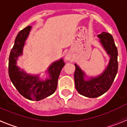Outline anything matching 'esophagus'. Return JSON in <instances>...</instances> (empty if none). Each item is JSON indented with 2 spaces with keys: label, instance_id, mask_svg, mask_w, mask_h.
Listing matches in <instances>:
<instances>
[{
  "label": "esophagus",
  "instance_id": "esophagus-1",
  "mask_svg": "<svg viewBox=\"0 0 127 127\" xmlns=\"http://www.w3.org/2000/svg\"><path fill=\"white\" fill-rule=\"evenodd\" d=\"M65 59L66 61H71L73 59V55L71 52H68L66 53V54L65 55Z\"/></svg>",
  "mask_w": 127,
  "mask_h": 127
}]
</instances>
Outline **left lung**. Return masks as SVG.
I'll return each instance as SVG.
<instances>
[{"instance_id": "8db88e82", "label": "left lung", "mask_w": 127, "mask_h": 127, "mask_svg": "<svg viewBox=\"0 0 127 127\" xmlns=\"http://www.w3.org/2000/svg\"><path fill=\"white\" fill-rule=\"evenodd\" d=\"M100 43L110 56V61L107 68L98 77L85 80L84 73L75 64V84L77 91L81 95L88 98H96L104 94L112 84L118 72V49L114 43L112 35L103 32L98 35Z\"/></svg>"}]
</instances>
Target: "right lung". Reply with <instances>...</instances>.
I'll return each instance as SVG.
<instances>
[{"instance_id": "add662e5", "label": "right lung", "mask_w": 127, "mask_h": 127, "mask_svg": "<svg viewBox=\"0 0 127 127\" xmlns=\"http://www.w3.org/2000/svg\"><path fill=\"white\" fill-rule=\"evenodd\" d=\"M31 29L27 26L18 32L9 57V75L18 91L25 98L38 101L49 96L56 91L59 74L65 63L63 60L56 61L48 68L50 78L45 81L38 76L29 75L16 66L18 57L22 54L23 47Z\"/></svg>"}]
</instances>
